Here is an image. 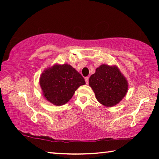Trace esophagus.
<instances>
[{"mask_svg": "<svg viewBox=\"0 0 159 159\" xmlns=\"http://www.w3.org/2000/svg\"><path fill=\"white\" fill-rule=\"evenodd\" d=\"M85 80L86 84H88V83H89V78H88V77H85Z\"/></svg>", "mask_w": 159, "mask_h": 159, "instance_id": "1", "label": "esophagus"}]
</instances>
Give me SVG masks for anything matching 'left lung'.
Here are the masks:
<instances>
[{
  "instance_id": "1",
  "label": "left lung",
  "mask_w": 159,
  "mask_h": 159,
  "mask_svg": "<svg viewBox=\"0 0 159 159\" xmlns=\"http://www.w3.org/2000/svg\"><path fill=\"white\" fill-rule=\"evenodd\" d=\"M89 85L102 105H116L127 94L128 80L116 65L102 64L89 79Z\"/></svg>"
}]
</instances>
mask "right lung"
Segmentation results:
<instances>
[{"label": "right lung", "instance_id": "1", "mask_svg": "<svg viewBox=\"0 0 159 159\" xmlns=\"http://www.w3.org/2000/svg\"><path fill=\"white\" fill-rule=\"evenodd\" d=\"M39 83L45 99L56 106L67 103L75 91L85 84L81 74L68 64L48 67L40 76Z\"/></svg>", "mask_w": 159, "mask_h": 159}]
</instances>
